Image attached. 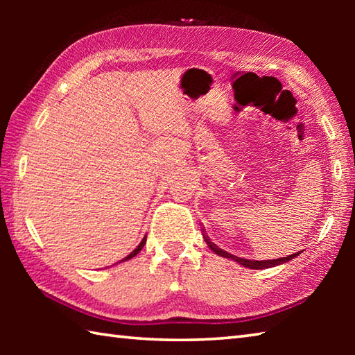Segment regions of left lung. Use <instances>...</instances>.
Here are the masks:
<instances>
[{
  "label": "left lung",
  "instance_id": "left-lung-1",
  "mask_svg": "<svg viewBox=\"0 0 355 355\" xmlns=\"http://www.w3.org/2000/svg\"><path fill=\"white\" fill-rule=\"evenodd\" d=\"M203 238H205V243L208 244V248L211 249L216 255L219 257H224V258H230V260L236 261L241 264V266L244 268H249V269H266V268H274V266H279V264H284L286 261L293 260L294 257L299 255V252H296V254H291L288 257H282V258H275V260H264V261H257V260H245V258H239V257H235L232 254H228V252L219 249L218 245H214L213 243H209V239L207 238V235H203Z\"/></svg>",
  "mask_w": 355,
  "mask_h": 355
}]
</instances>
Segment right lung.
Segmentation results:
<instances>
[{
	"mask_svg": "<svg viewBox=\"0 0 355 355\" xmlns=\"http://www.w3.org/2000/svg\"><path fill=\"white\" fill-rule=\"evenodd\" d=\"M146 241H147V235L142 238V241L139 243V245H137V248H136V249H135L133 252H131V254H130V255H127V257H125V258H123V260H120V261H127V260H131V258H133V257H136V255H137V254H139V252L142 250V248H144V245H146ZM120 261H119V263H120Z\"/></svg>",
	"mask_w": 355,
	"mask_h": 355,
	"instance_id": "add662e5",
	"label": "right lung"
}]
</instances>
